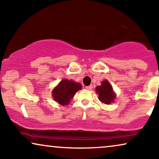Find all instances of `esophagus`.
Instances as JSON below:
<instances>
[{
	"label": "esophagus",
	"instance_id": "1",
	"mask_svg": "<svg viewBox=\"0 0 159 159\" xmlns=\"http://www.w3.org/2000/svg\"><path fill=\"white\" fill-rule=\"evenodd\" d=\"M86 89H88V90H91L92 89V86L90 85V86H86Z\"/></svg>",
	"mask_w": 159,
	"mask_h": 159
}]
</instances>
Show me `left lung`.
I'll return each mask as SVG.
<instances>
[{
  "label": "left lung",
  "mask_w": 159,
  "mask_h": 159,
  "mask_svg": "<svg viewBox=\"0 0 159 159\" xmlns=\"http://www.w3.org/2000/svg\"><path fill=\"white\" fill-rule=\"evenodd\" d=\"M97 94H98V99L99 101L106 105H110L113 102L114 99L116 98V94L113 92V87H112L109 81L105 80L101 83L100 86H97L96 89Z\"/></svg>",
  "instance_id": "obj_1"
}]
</instances>
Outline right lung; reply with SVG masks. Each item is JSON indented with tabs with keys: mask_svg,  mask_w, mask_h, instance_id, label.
<instances>
[{
	"mask_svg": "<svg viewBox=\"0 0 159 159\" xmlns=\"http://www.w3.org/2000/svg\"><path fill=\"white\" fill-rule=\"evenodd\" d=\"M81 88V84L76 83L72 80H62L52 91L53 98L59 104L67 105L73 98L75 93Z\"/></svg>",
	"mask_w": 159,
	"mask_h": 159,
	"instance_id": "add662e5",
	"label": "right lung"
}]
</instances>
